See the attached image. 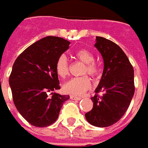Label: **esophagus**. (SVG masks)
<instances>
[{
  "label": "esophagus",
  "instance_id": "34e87169",
  "mask_svg": "<svg viewBox=\"0 0 148 148\" xmlns=\"http://www.w3.org/2000/svg\"><path fill=\"white\" fill-rule=\"evenodd\" d=\"M70 99H74V100H79V99H81V97H78V96H70Z\"/></svg>",
  "mask_w": 148,
  "mask_h": 148
}]
</instances>
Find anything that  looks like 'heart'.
<instances>
[{
    "label": "heart",
    "instance_id": "obj_1",
    "mask_svg": "<svg viewBox=\"0 0 148 148\" xmlns=\"http://www.w3.org/2000/svg\"><path fill=\"white\" fill-rule=\"evenodd\" d=\"M76 57L81 62L85 64L84 73H88L91 76H96L98 74L99 68L94 62V55L88 49H82L76 52ZM56 74L61 77L65 78L69 72V64L68 59L64 55L60 56L55 64ZM91 88V80L88 76L76 77L68 80L63 85V91L68 94L73 96H80Z\"/></svg>",
    "mask_w": 148,
    "mask_h": 148
}]
</instances>
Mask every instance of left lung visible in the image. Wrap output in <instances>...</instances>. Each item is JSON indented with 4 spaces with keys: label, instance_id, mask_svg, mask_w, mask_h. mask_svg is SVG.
Masks as SVG:
<instances>
[{
    "label": "left lung",
    "instance_id": "8db88e82",
    "mask_svg": "<svg viewBox=\"0 0 148 148\" xmlns=\"http://www.w3.org/2000/svg\"><path fill=\"white\" fill-rule=\"evenodd\" d=\"M103 60V71L92 97V109L87 121L99 127H109L122 118L135 92L134 69L121 48L108 39L96 36L94 45ZM101 92L102 95L97 94Z\"/></svg>",
    "mask_w": 148,
    "mask_h": 148
}]
</instances>
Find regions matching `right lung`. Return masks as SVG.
Returning a JSON list of instances; mask_svg holds the SVG:
<instances>
[{
  "instance_id": "right-lung-1",
  "label": "right lung",
  "mask_w": 148,
  "mask_h": 148,
  "mask_svg": "<svg viewBox=\"0 0 148 148\" xmlns=\"http://www.w3.org/2000/svg\"><path fill=\"white\" fill-rule=\"evenodd\" d=\"M70 42L57 36L39 40L19 56L9 77L12 99L23 118L33 126L52 124L69 96L60 95L55 64Z\"/></svg>"
}]
</instances>
